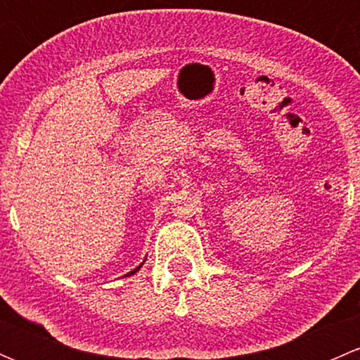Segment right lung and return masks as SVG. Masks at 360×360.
<instances>
[{
  "label": "right lung",
  "instance_id": "add662e5",
  "mask_svg": "<svg viewBox=\"0 0 360 360\" xmlns=\"http://www.w3.org/2000/svg\"><path fill=\"white\" fill-rule=\"evenodd\" d=\"M141 266H143V263H141L139 266H137V268H134V270L130 271V274H127V275H134V274H136V271H139V268H141Z\"/></svg>",
  "mask_w": 360,
  "mask_h": 360
}]
</instances>
